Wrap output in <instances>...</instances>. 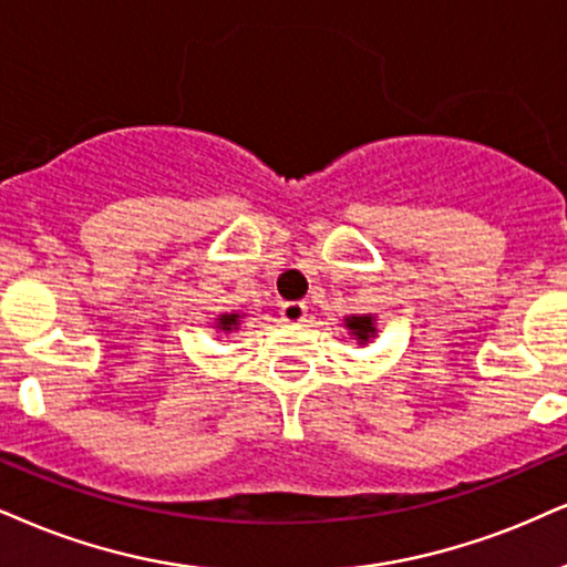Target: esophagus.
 Wrapping results in <instances>:
<instances>
[{
    "instance_id": "obj_1",
    "label": "esophagus",
    "mask_w": 567,
    "mask_h": 567,
    "mask_svg": "<svg viewBox=\"0 0 567 567\" xmlns=\"http://www.w3.org/2000/svg\"><path fill=\"white\" fill-rule=\"evenodd\" d=\"M281 320L284 323H305L307 320V305L305 302H284L281 305Z\"/></svg>"
}]
</instances>
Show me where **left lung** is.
Returning <instances> with one entry per match:
<instances>
[{
	"instance_id": "left-lung-1",
	"label": "left lung",
	"mask_w": 567,
	"mask_h": 567,
	"mask_svg": "<svg viewBox=\"0 0 567 567\" xmlns=\"http://www.w3.org/2000/svg\"><path fill=\"white\" fill-rule=\"evenodd\" d=\"M344 326L349 328V333L360 341V344H368V339L375 337L373 316H349L344 318Z\"/></svg>"
}]
</instances>
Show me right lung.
Returning a JSON list of instances; mask_svg holds the SVG:
<instances>
[{
    "label": "right lung",
    "mask_w": 567,
    "mask_h": 567,
    "mask_svg": "<svg viewBox=\"0 0 567 567\" xmlns=\"http://www.w3.org/2000/svg\"><path fill=\"white\" fill-rule=\"evenodd\" d=\"M239 312H230V316H220L218 318V323H215V328H218V331H223V333H230V331H236V328H239Z\"/></svg>",
    "instance_id": "right-lung-1"
}]
</instances>
